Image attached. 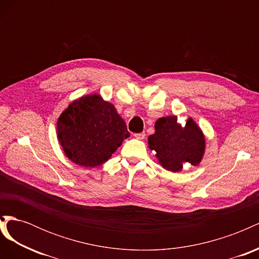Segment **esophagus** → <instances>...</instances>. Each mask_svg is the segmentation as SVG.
Here are the masks:
<instances>
[{"label": "esophagus", "mask_w": 259, "mask_h": 259, "mask_svg": "<svg viewBox=\"0 0 259 259\" xmlns=\"http://www.w3.org/2000/svg\"><path fill=\"white\" fill-rule=\"evenodd\" d=\"M145 136H146L145 133H137V134H134V137L136 139H144Z\"/></svg>", "instance_id": "obj_1"}]
</instances>
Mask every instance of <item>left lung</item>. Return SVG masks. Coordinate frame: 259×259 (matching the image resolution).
<instances>
[{"label":"left lung","mask_w":259,"mask_h":259,"mask_svg":"<svg viewBox=\"0 0 259 259\" xmlns=\"http://www.w3.org/2000/svg\"><path fill=\"white\" fill-rule=\"evenodd\" d=\"M154 128V134L148 137V144L156 152L162 167L176 173L183 169L185 163L199 165L205 151V137L191 117L185 126L177 122L176 115L160 117Z\"/></svg>","instance_id":"8db88e82"}]
</instances>
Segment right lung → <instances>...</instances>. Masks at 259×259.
Wrapping results in <instances>:
<instances>
[{
    "instance_id": "right-lung-1",
    "label": "right lung",
    "mask_w": 259,
    "mask_h": 259,
    "mask_svg": "<svg viewBox=\"0 0 259 259\" xmlns=\"http://www.w3.org/2000/svg\"><path fill=\"white\" fill-rule=\"evenodd\" d=\"M57 137L70 161L95 167L111 158L130 133L114 106L94 94L74 100L60 114Z\"/></svg>"
}]
</instances>
